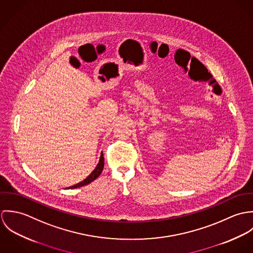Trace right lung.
<instances>
[{"label":"right lung","instance_id":"obj_1","mask_svg":"<svg viewBox=\"0 0 253 253\" xmlns=\"http://www.w3.org/2000/svg\"><path fill=\"white\" fill-rule=\"evenodd\" d=\"M103 168H104V157H103V153H101L99 163H98V165L96 166L95 169H94L84 180H83L82 182H80V183L74 185V186H71V187H68L67 189H75V188H78V187H82V186L87 185V184H89L90 182L95 180V179L100 175V173L102 172Z\"/></svg>","mask_w":253,"mask_h":253}]
</instances>
